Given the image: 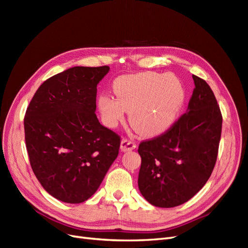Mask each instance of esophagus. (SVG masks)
<instances>
[{
    "label": "esophagus",
    "instance_id": "esophagus-1",
    "mask_svg": "<svg viewBox=\"0 0 248 248\" xmlns=\"http://www.w3.org/2000/svg\"><path fill=\"white\" fill-rule=\"evenodd\" d=\"M137 148V142L129 140V139H123L121 141V150L124 152L126 151H131V150Z\"/></svg>",
    "mask_w": 248,
    "mask_h": 248
}]
</instances>
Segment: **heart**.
I'll list each match as a JSON object with an SVG mask.
<instances>
[{
  "instance_id": "obj_1",
  "label": "heart",
  "mask_w": 248,
  "mask_h": 248,
  "mask_svg": "<svg viewBox=\"0 0 248 248\" xmlns=\"http://www.w3.org/2000/svg\"><path fill=\"white\" fill-rule=\"evenodd\" d=\"M117 98L103 94L98 107L104 123L115 127L125 110L139 132L148 136L166 131L176 121L184 102V90L171 74L144 72L122 77L114 84Z\"/></svg>"
}]
</instances>
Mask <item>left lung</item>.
<instances>
[{
  "label": "left lung",
  "instance_id": "left-lung-1",
  "mask_svg": "<svg viewBox=\"0 0 248 248\" xmlns=\"http://www.w3.org/2000/svg\"><path fill=\"white\" fill-rule=\"evenodd\" d=\"M194 86L187 111L160 136L140 141L139 188L150 204L182 205L206 184L215 167L222 116L214 93L202 78Z\"/></svg>",
  "mask_w": 248,
  "mask_h": 248
}]
</instances>
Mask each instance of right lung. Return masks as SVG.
Wrapping results in <instances>:
<instances>
[{
	"label": "right lung",
	"mask_w": 248,
	"mask_h": 248,
	"mask_svg": "<svg viewBox=\"0 0 248 248\" xmlns=\"http://www.w3.org/2000/svg\"><path fill=\"white\" fill-rule=\"evenodd\" d=\"M108 66H77L49 78L27 108L26 147L36 178L70 204L91 198L119 154L121 138L95 114L97 85Z\"/></svg>",
	"instance_id": "add662e5"
}]
</instances>
